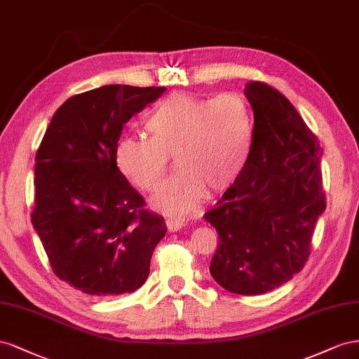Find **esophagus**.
<instances>
[{
    "instance_id": "34e87169",
    "label": "esophagus",
    "mask_w": 359,
    "mask_h": 359,
    "mask_svg": "<svg viewBox=\"0 0 359 359\" xmlns=\"http://www.w3.org/2000/svg\"><path fill=\"white\" fill-rule=\"evenodd\" d=\"M165 224H167V229L170 230V231H177V230H180L182 227H185V219H182V218H167V221H165Z\"/></svg>"
}]
</instances>
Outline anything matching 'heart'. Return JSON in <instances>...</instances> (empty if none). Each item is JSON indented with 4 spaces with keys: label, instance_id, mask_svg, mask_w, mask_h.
Masks as SVG:
<instances>
[{
    "label": "heart",
    "instance_id": "heart-1",
    "mask_svg": "<svg viewBox=\"0 0 359 359\" xmlns=\"http://www.w3.org/2000/svg\"><path fill=\"white\" fill-rule=\"evenodd\" d=\"M144 126L149 138H120L116 162L132 185L155 192L172 156L179 171L151 201L163 212L189 213L200 206L208 191L229 189L251 153L252 112L239 93L217 97L170 95L151 109Z\"/></svg>",
    "mask_w": 359,
    "mask_h": 359
}]
</instances>
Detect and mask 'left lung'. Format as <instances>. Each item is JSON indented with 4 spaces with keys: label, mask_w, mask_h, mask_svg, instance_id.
I'll return each mask as SVG.
<instances>
[{
    "label": "left lung",
    "mask_w": 359,
    "mask_h": 359,
    "mask_svg": "<svg viewBox=\"0 0 359 359\" xmlns=\"http://www.w3.org/2000/svg\"><path fill=\"white\" fill-rule=\"evenodd\" d=\"M251 153L239 179L204 213L218 231L210 275L238 294H262L293 278L309 260L311 236L326 209L323 150L278 90L250 81Z\"/></svg>",
    "instance_id": "obj_1"
}]
</instances>
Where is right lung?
Instances as JSON below:
<instances>
[{
	"instance_id": "add662e5",
	"label": "right lung",
	"mask_w": 359,
	"mask_h": 359,
	"mask_svg": "<svg viewBox=\"0 0 359 359\" xmlns=\"http://www.w3.org/2000/svg\"><path fill=\"white\" fill-rule=\"evenodd\" d=\"M165 90L112 84L72 96L40 142L32 222L54 273L86 294L140 289L167 233L116 162L125 123Z\"/></svg>"
}]
</instances>
